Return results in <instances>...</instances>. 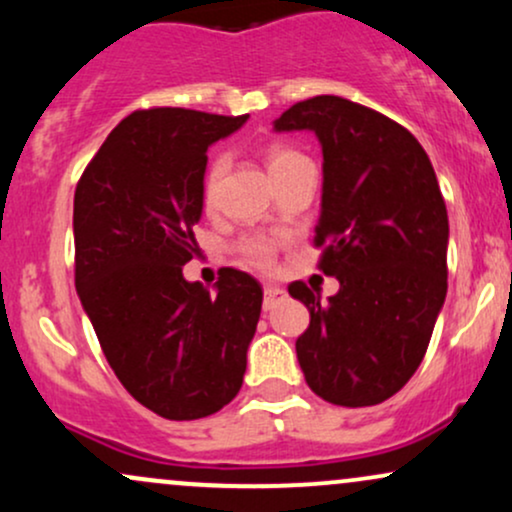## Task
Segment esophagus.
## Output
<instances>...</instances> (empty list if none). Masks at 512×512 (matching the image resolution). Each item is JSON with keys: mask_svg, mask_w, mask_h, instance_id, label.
Instances as JSON below:
<instances>
[{"mask_svg": "<svg viewBox=\"0 0 512 512\" xmlns=\"http://www.w3.org/2000/svg\"><path fill=\"white\" fill-rule=\"evenodd\" d=\"M284 298H286V291L281 289V286H276V284L264 286V310L274 308V305L279 301H284Z\"/></svg>", "mask_w": 512, "mask_h": 512, "instance_id": "esophagus-1", "label": "esophagus"}]
</instances>
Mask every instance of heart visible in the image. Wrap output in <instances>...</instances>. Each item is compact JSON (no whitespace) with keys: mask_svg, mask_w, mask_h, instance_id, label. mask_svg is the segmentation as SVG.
<instances>
[{"mask_svg":"<svg viewBox=\"0 0 512 512\" xmlns=\"http://www.w3.org/2000/svg\"><path fill=\"white\" fill-rule=\"evenodd\" d=\"M301 158L305 156L289 149V146H269L267 154H264V161H267V168L269 173H272V178L276 173H281L284 168H289L291 163L301 161ZM226 168H228L226 156H216L214 161L209 163L207 175H204V202L207 204H211V199H214L216 187H219V180L223 178V173H226ZM238 252L245 262L252 264V267L267 269L272 267L274 262V243L264 236L243 238L238 243Z\"/></svg>","mask_w":512,"mask_h":512,"instance_id":"heart-1","label":"heart"}]
</instances>
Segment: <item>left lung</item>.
<instances>
[{
  "label": "left lung",
  "mask_w": 512,
  "mask_h": 512,
  "mask_svg": "<svg viewBox=\"0 0 512 512\" xmlns=\"http://www.w3.org/2000/svg\"><path fill=\"white\" fill-rule=\"evenodd\" d=\"M276 132H315L322 204L315 245L339 291L320 301L303 281L289 293L310 310L296 339L305 383L339 407H373L424 361L448 293V209L414 134L339 96L291 105Z\"/></svg>",
  "instance_id": "8db88e82"
}]
</instances>
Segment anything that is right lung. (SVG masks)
<instances>
[{
	"mask_svg": "<svg viewBox=\"0 0 512 512\" xmlns=\"http://www.w3.org/2000/svg\"><path fill=\"white\" fill-rule=\"evenodd\" d=\"M248 115L137 110L108 134L74 192L76 293L125 390L170 421L216 414L238 395L262 286L221 269L187 281L197 255L207 149Z\"/></svg>",
	"mask_w": 512,
	"mask_h": 512,
	"instance_id": "1",
	"label": "right lung"
}]
</instances>
